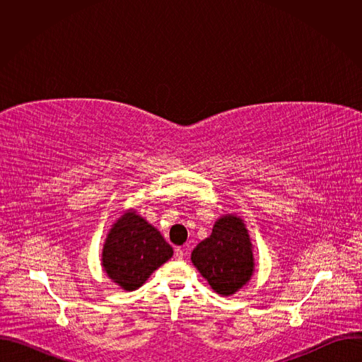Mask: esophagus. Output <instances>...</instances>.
<instances>
[{
	"label": "esophagus",
	"mask_w": 362,
	"mask_h": 362,
	"mask_svg": "<svg viewBox=\"0 0 362 362\" xmlns=\"http://www.w3.org/2000/svg\"><path fill=\"white\" fill-rule=\"evenodd\" d=\"M183 256H185V250L182 249V247H176L175 249V257H176V259H183Z\"/></svg>",
	"instance_id": "34e87169"
}]
</instances>
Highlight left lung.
Wrapping results in <instances>:
<instances>
[{"label":"left lung","mask_w":362,"mask_h":362,"mask_svg":"<svg viewBox=\"0 0 362 362\" xmlns=\"http://www.w3.org/2000/svg\"><path fill=\"white\" fill-rule=\"evenodd\" d=\"M190 259L216 293L229 296L238 292L249 282L255 268L243 221L232 214L219 218L211 236L193 249Z\"/></svg>","instance_id":"left-lung-1"}]
</instances>
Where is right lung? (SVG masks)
Returning <instances> with one entry per match:
<instances>
[{"instance_id":"obj_1","label":"right lung","mask_w":362,"mask_h":362,"mask_svg":"<svg viewBox=\"0 0 362 362\" xmlns=\"http://www.w3.org/2000/svg\"><path fill=\"white\" fill-rule=\"evenodd\" d=\"M172 256L173 249L160 232L130 209L109 230L101 265L120 288L134 291Z\"/></svg>"}]
</instances>
